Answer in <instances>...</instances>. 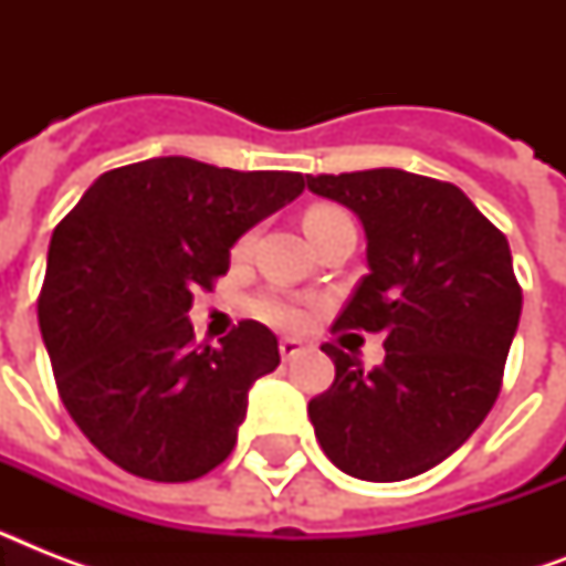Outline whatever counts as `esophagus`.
I'll return each instance as SVG.
<instances>
[{"instance_id": "1", "label": "esophagus", "mask_w": 566, "mask_h": 566, "mask_svg": "<svg viewBox=\"0 0 566 566\" xmlns=\"http://www.w3.org/2000/svg\"><path fill=\"white\" fill-rule=\"evenodd\" d=\"M279 353H282L284 361H291V358H300V355L305 353V346H302L296 337H282V340H279Z\"/></svg>"}]
</instances>
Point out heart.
<instances>
[{"mask_svg": "<svg viewBox=\"0 0 566 566\" xmlns=\"http://www.w3.org/2000/svg\"><path fill=\"white\" fill-rule=\"evenodd\" d=\"M337 220H346V213L340 211V208H335V205H314V208H308V213H305V231H308V238L314 240L319 231L328 229V226ZM249 243H252L249 234L247 238H240L234 252L243 255L249 249ZM252 314L266 319V323H273V326L279 328H300L302 323H305V311H302L291 296H282V293H261V296H255V300H252Z\"/></svg>", "mask_w": 566, "mask_h": 566, "instance_id": "b5f03b06", "label": "heart"}]
</instances>
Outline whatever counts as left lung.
Here are the masks:
<instances>
[{"label":"left lung","instance_id":"left-lung-1","mask_svg":"<svg viewBox=\"0 0 566 566\" xmlns=\"http://www.w3.org/2000/svg\"><path fill=\"white\" fill-rule=\"evenodd\" d=\"M353 208L370 273L332 332H381L385 364L323 344L335 381L308 402L332 464L364 482H402L449 458L496 402L523 287L509 240L455 185L405 170L308 176Z\"/></svg>","mask_w":566,"mask_h":566}]
</instances>
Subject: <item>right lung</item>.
<instances>
[{
	"mask_svg": "<svg viewBox=\"0 0 566 566\" xmlns=\"http://www.w3.org/2000/svg\"><path fill=\"white\" fill-rule=\"evenodd\" d=\"M305 190L302 172L149 158L102 172L49 243L38 319L61 402L102 455L149 482H190L231 455L252 381L279 340L243 319L196 346V291L229 249Z\"/></svg>",
	"mask_w": 566,
	"mask_h": 566,
	"instance_id": "right-lung-1",
	"label": "right lung"
}]
</instances>
